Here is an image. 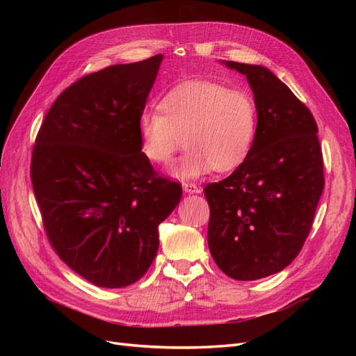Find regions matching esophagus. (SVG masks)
<instances>
[{
    "label": "esophagus",
    "instance_id": "obj_1",
    "mask_svg": "<svg viewBox=\"0 0 356 356\" xmlns=\"http://www.w3.org/2000/svg\"><path fill=\"white\" fill-rule=\"evenodd\" d=\"M182 188L187 193H200V188L195 184V182H182Z\"/></svg>",
    "mask_w": 356,
    "mask_h": 356
}]
</instances>
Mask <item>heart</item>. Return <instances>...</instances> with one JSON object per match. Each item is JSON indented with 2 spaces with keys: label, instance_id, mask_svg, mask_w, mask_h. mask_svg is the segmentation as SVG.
<instances>
[{
  "label": "heart",
  "instance_id": "heart-1",
  "mask_svg": "<svg viewBox=\"0 0 356 356\" xmlns=\"http://www.w3.org/2000/svg\"><path fill=\"white\" fill-rule=\"evenodd\" d=\"M138 127L143 153L153 163L169 165L186 141L175 174L196 178L213 168L229 172L243 163L257 136L258 111L245 90L191 80L169 90L160 110L143 111Z\"/></svg>",
  "mask_w": 356,
  "mask_h": 356
}]
</instances>
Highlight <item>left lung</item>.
Segmentation results:
<instances>
[{
    "label": "left lung",
    "instance_id": "1",
    "mask_svg": "<svg viewBox=\"0 0 356 356\" xmlns=\"http://www.w3.org/2000/svg\"><path fill=\"white\" fill-rule=\"evenodd\" d=\"M246 75L258 111L252 149L230 177L203 188L213 261L238 281L284 270L303 248L322 190L318 126L307 106L261 65L227 60Z\"/></svg>",
    "mask_w": 356,
    "mask_h": 356
}]
</instances>
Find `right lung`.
<instances>
[{"instance_id":"obj_1","label":"right lung","mask_w":356,"mask_h":356,"mask_svg":"<svg viewBox=\"0 0 356 356\" xmlns=\"http://www.w3.org/2000/svg\"><path fill=\"white\" fill-rule=\"evenodd\" d=\"M163 56L88 74L63 90L42 122L31 181L50 245L86 281L123 288L159 250V224L177 208L179 182L143 153L139 115Z\"/></svg>"}]
</instances>
